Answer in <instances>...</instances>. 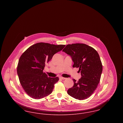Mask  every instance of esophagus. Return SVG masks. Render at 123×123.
<instances>
[{
    "label": "esophagus",
    "instance_id": "obj_1",
    "mask_svg": "<svg viewBox=\"0 0 123 123\" xmlns=\"http://www.w3.org/2000/svg\"><path fill=\"white\" fill-rule=\"evenodd\" d=\"M59 78H60V79H61V80H65V79H66V78H65V77H62V76L59 77Z\"/></svg>",
    "mask_w": 123,
    "mask_h": 123
}]
</instances>
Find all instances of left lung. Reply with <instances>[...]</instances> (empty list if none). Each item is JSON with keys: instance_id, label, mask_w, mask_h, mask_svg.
Returning <instances> with one entry per match:
<instances>
[{"instance_id": "left-lung-1", "label": "left lung", "mask_w": 123, "mask_h": 123, "mask_svg": "<svg viewBox=\"0 0 123 123\" xmlns=\"http://www.w3.org/2000/svg\"><path fill=\"white\" fill-rule=\"evenodd\" d=\"M63 51L71 57L73 67L79 68L82 76L77 82L73 79L74 85L67 93L79 100L88 98L97 87L102 71L98 53L93 47L82 43L68 44Z\"/></svg>"}]
</instances>
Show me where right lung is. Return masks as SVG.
<instances>
[{"instance_id": "add662e5", "label": "right lung", "mask_w": 123, "mask_h": 123, "mask_svg": "<svg viewBox=\"0 0 123 123\" xmlns=\"http://www.w3.org/2000/svg\"><path fill=\"white\" fill-rule=\"evenodd\" d=\"M65 46L37 43L29 47L21 56L17 73L22 87L30 97L40 99L52 93L54 84L59 81V78L48 77L43 72V70L54 54Z\"/></svg>"}]
</instances>
